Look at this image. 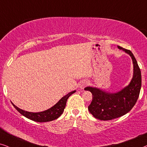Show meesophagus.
Here are the masks:
<instances>
[{
  "label": "esophagus",
  "mask_w": 147,
  "mask_h": 147,
  "mask_svg": "<svg viewBox=\"0 0 147 147\" xmlns=\"http://www.w3.org/2000/svg\"><path fill=\"white\" fill-rule=\"evenodd\" d=\"M88 82L87 80H84V81H82L79 84V86L80 88H84L86 86H87L88 84Z\"/></svg>",
  "instance_id": "1"
}]
</instances>
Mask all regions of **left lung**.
<instances>
[{
    "label": "left lung",
    "instance_id": "1",
    "mask_svg": "<svg viewBox=\"0 0 147 147\" xmlns=\"http://www.w3.org/2000/svg\"><path fill=\"white\" fill-rule=\"evenodd\" d=\"M118 49L128 54L132 59L133 77L127 86L117 92L111 93L96 87L84 88L92 93V100L88 106L89 111L96 119L111 120L123 116L130 111L138 100L141 88V72L136 59L129 50L117 46Z\"/></svg>",
    "mask_w": 147,
    "mask_h": 147
}]
</instances>
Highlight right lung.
Here are the masks:
<instances>
[{
    "instance_id": "obj_1",
    "label": "right lung",
    "mask_w": 147,
    "mask_h": 147,
    "mask_svg": "<svg viewBox=\"0 0 147 147\" xmlns=\"http://www.w3.org/2000/svg\"><path fill=\"white\" fill-rule=\"evenodd\" d=\"M74 92H76V90L68 93L65 96L62 97L54 106H53L52 107L49 109L44 111L37 112V113L24 111V110L21 109L17 106H15L12 102H11V103H12L13 107L18 110V111L20 112L24 117L33 120V121H37V122H47V121H51L56 119L61 115V114L64 111V109L65 108L67 100L68 98Z\"/></svg>"
}]
</instances>
